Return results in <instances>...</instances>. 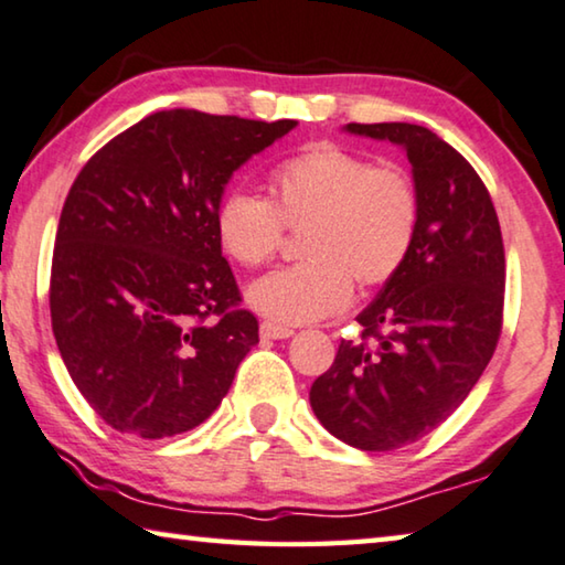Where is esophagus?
I'll list each match as a JSON object with an SVG mask.
<instances>
[{
	"mask_svg": "<svg viewBox=\"0 0 565 565\" xmlns=\"http://www.w3.org/2000/svg\"><path fill=\"white\" fill-rule=\"evenodd\" d=\"M259 333H263V338H270V341H285V338L295 335L292 328H288V326H277V323H270V320H265V323L259 326Z\"/></svg>",
	"mask_w": 565,
	"mask_h": 565,
	"instance_id": "34e87169",
	"label": "esophagus"
}]
</instances>
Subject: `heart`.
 Instances as JSON below:
<instances>
[{
	"label": "heart",
	"mask_w": 565,
	"mask_h": 565,
	"mask_svg": "<svg viewBox=\"0 0 565 565\" xmlns=\"http://www.w3.org/2000/svg\"><path fill=\"white\" fill-rule=\"evenodd\" d=\"M282 227L306 230V263L259 277L247 300L275 323H312L349 306L353 280L376 288L398 273L419 227V194L402 169L318 143L273 171L270 204L232 189L216 206L224 253L245 267L270 263Z\"/></svg>",
	"instance_id": "heart-1"
}]
</instances>
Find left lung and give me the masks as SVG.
Here are the masks:
<instances>
[{
  "mask_svg": "<svg viewBox=\"0 0 565 565\" xmlns=\"http://www.w3.org/2000/svg\"><path fill=\"white\" fill-rule=\"evenodd\" d=\"M398 146L412 163L419 227L404 265L355 320L333 366L310 386L318 422L363 452H388L465 402L494 353L505 253L488 189L452 146L414 124H349Z\"/></svg>",
  "mask_w": 565,
  "mask_h": 565,
  "instance_id": "1",
  "label": "left lung"
}]
</instances>
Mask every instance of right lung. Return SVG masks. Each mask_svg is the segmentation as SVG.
I'll use <instances>...</instances> for the list:
<instances>
[{
	"instance_id": "add662e5",
	"label": "right lung",
	"mask_w": 565,
	"mask_h": 565,
	"mask_svg": "<svg viewBox=\"0 0 565 565\" xmlns=\"http://www.w3.org/2000/svg\"><path fill=\"white\" fill-rule=\"evenodd\" d=\"M298 120L159 110L77 173L60 214L50 316L77 392L113 429L163 439L210 419L259 341L237 310L216 206Z\"/></svg>"
}]
</instances>
